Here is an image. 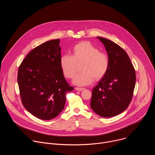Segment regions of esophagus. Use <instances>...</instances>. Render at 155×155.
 <instances>
[{
    "label": "esophagus",
    "instance_id": "34e87169",
    "mask_svg": "<svg viewBox=\"0 0 155 155\" xmlns=\"http://www.w3.org/2000/svg\"><path fill=\"white\" fill-rule=\"evenodd\" d=\"M75 90H77V91H81L84 90V87H76L75 88Z\"/></svg>",
    "mask_w": 155,
    "mask_h": 155
}]
</instances>
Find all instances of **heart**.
<instances>
[{"label": "heart", "instance_id": "heart-1", "mask_svg": "<svg viewBox=\"0 0 155 155\" xmlns=\"http://www.w3.org/2000/svg\"><path fill=\"white\" fill-rule=\"evenodd\" d=\"M80 73L74 78L73 82L78 86L91 84L94 78L99 80L107 74L110 66L108 55L88 41H81L72 49V55L64 54L60 58V66L64 76L72 78L77 64H81Z\"/></svg>", "mask_w": 155, "mask_h": 155}]
</instances>
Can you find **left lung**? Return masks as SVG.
Listing matches in <instances>:
<instances>
[{
  "label": "left lung",
  "instance_id": "left-lung-1",
  "mask_svg": "<svg viewBox=\"0 0 155 155\" xmlns=\"http://www.w3.org/2000/svg\"><path fill=\"white\" fill-rule=\"evenodd\" d=\"M110 58L109 69L93 89L91 107L102 117H112L128 107L136 84V71L126 52L112 41L98 37Z\"/></svg>",
  "mask_w": 155,
  "mask_h": 155
}]
</instances>
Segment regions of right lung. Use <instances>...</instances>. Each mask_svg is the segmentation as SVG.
<instances>
[{
	"label": "right lung",
	"mask_w": 155,
	"mask_h": 155,
	"mask_svg": "<svg viewBox=\"0 0 155 155\" xmlns=\"http://www.w3.org/2000/svg\"><path fill=\"white\" fill-rule=\"evenodd\" d=\"M59 41L50 40L34 48L18 69L17 80L22 104L40 120L56 117L64 108L65 94L74 90L61 68Z\"/></svg>",
	"instance_id": "add662e5"
}]
</instances>
